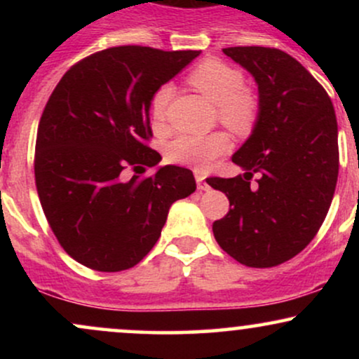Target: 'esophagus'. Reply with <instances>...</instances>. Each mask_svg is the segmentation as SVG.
<instances>
[{
  "mask_svg": "<svg viewBox=\"0 0 359 359\" xmlns=\"http://www.w3.org/2000/svg\"><path fill=\"white\" fill-rule=\"evenodd\" d=\"M196 180H197V189H199V191H209V184L205 182L204 175H196Z\"/></svg>",
  "mask_w": 359,
  "mask_h": 359,
  "instance_id": "esophagus-1",
  "label": "esophagus"
}]
</instances>
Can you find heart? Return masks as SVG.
Wrapping results in <instances>:
<instances>
[{
  "label": "heart",
  "instance_id": "b5f03b06",
  "mask_svg": "<svg viewBox=\"0 0 359 359\" xmlns=\"http://www.w3.org/2000/svg\"><path fill=\"white\" fill-rule=\"evenodd\" d=\"M189 84L216 104L217 118L234 131L253 126L258 114L257 100L245 89V76L240 69L221 60H204L189 74ZM174 86L163 84L151 96L150 109L155 123L165 121L167 106ZM229 150V137L222 131L209 135H180L167 147V158L177 165L208 170L217 156Z\"/></svg>",
  "mask_w": 359,
  "mask_h": 359
}]
</instances>
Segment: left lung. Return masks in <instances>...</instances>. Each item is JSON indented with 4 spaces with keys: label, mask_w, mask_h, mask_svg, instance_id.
<instances>
[{
    "label": "left lung",
    "mask_w": 359,
    "mask_h": 359,
    "mask_svg": "<svg viewBox=\"0 0 359 359\" xmlns=\"http://www.w3.org/2000/svg\"><path fill=\"white\" fill-rule=\"evenodd\" d=\"M222 52L257 82L258 116L231 156L245 174L209 180L229 199L212 233L236 262L270 269L306 248L329 211L339 170L334 106L311 72L278 48ZM253 175L257 185L250 188Z\"/></svg>",
    "instance_id": "8db88e82"
}]
</instances>
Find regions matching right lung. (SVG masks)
Returning a JSON list of instances; mask_svg holds the SVG:
<instances>
[{"label": "right lung", "mask_w": 359, "mask_h": 359, "mask_svg": "<svg viewBox=\"0 0 359 359\" xmlns=\"http://www.w3.org/2000/svg\"><path fill=\"white\" fill-rule=\"evenodd\" d=\"M199 53L106 48L72 65L48 97L36 131L35 184L53 234L81 265L135 266L158 241L170 205L196 191L189 168L140 174L162 160L147 145L151 96Z\"/></svg>", "instance_id": "1"}]
</instances>
